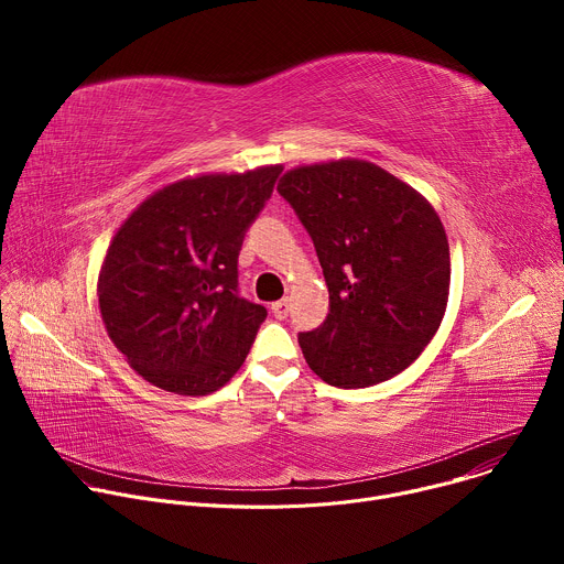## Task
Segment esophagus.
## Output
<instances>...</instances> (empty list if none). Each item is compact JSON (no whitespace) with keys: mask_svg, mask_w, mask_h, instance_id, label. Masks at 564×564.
<instances>
[{"mask_svg":"<svg viewBox=\"0 0 564 564\" xmlns=\"http://www.w3.org/2000/svg\"><path fill=\"white\" fill-rule=\"evenodd\" d=\"M288 310H290L288 299H281V301H274V303H272V314H274L276 318H285V316H288Z\"/></svg>","mask_w":564,"mask_h":564,"instance_id":"1","label":"esophagus"}]
</instances>
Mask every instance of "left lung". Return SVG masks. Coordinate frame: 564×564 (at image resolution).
<instances>
[{
	"mask_svg": "<svg viewBox=\"0 0 564 564\" xmlns=\"http://www.w3.org/2000/svg\"><path fill=\"white\" fill-rule=\"evenodd\" d=\"M279 194L314 240L330 312L299 344L330 386L366 388L406 370L446 312L451 254L435 207L359 158L299 165Z\"/></svg>",
	"mask_w": 564,
	"mask_h": 564,
	"instance_id": "obj_1",
	"label": "left lung"
}]
</instances>
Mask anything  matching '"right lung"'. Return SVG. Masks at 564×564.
<instances>
[{
  "label": "right lung",
  "instance_id": "obj_1",
  "mask_svg": "<svg viewBox=\"0 0 564 564\" xmlns=\"http://www.w3.org/2000/svg\"><path fill=\"white\" fill-rule=\"evenodd\" d=\"M281 172L174 181L113 234L98 274L102 324L151 386L203 397L243 366L268 310L236 294V261Z\"/></svg>",
  "mask_w": 564,
  "mask_h": 564
}]
</instances>
